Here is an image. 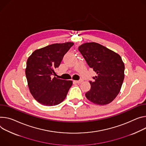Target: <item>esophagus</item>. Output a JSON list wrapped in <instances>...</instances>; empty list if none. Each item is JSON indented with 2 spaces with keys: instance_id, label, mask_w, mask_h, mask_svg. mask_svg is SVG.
Wrapping results in <instances>:
<instances>
[{
  "instance_id": "1",
  "label": "esophagus",
  "mask_w": 146,
  "mask_h": 146,
  "mask_svg": "<svg viewBox=\"0 0 146 146\" xmlns=\"http://www.w3.org/2000/svg\"><path fill=\"white\" fill-rule=\"evenodd\" d=\"M83 80L82 79H80V80H74L73 81V82H74V83H78V84H80V83H82L83 82Z\"/></svg>"
}]
</instances>
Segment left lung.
Masks as SVG:
<instances>
[{"label": "left lung", "instance_id": "left-lung-1", "mask_svg": "<svg viewBox=\"0 0 146 146\" xmlns=\"http://www.w3.org/2000/svg\"><path fill=\"white\" fill-rule=\"evenodd\" d=\"M90 68L97 75L90 81V90L86 98L97 105L111 102L121 90L125 74V65L120 55L98 43L89 42L78 47Z\"/></svg>", "mask_w": 146, "mask_h": 146}]
</instances>
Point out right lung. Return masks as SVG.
Instances as JSON below:
<instances>
[{"instance_id": "1", "label": "right lung", "mask_w": 146, "mask_h": 146, "mask_svg": "<svg viewBox=\"0 0 146 146\" xmlns=\"http://www.w3.org/2000/svg\"><path fill=\"white\" fill-rule=\"evenodd\" d=\"M73 42L55 44L35 50L29 58L25 69L31 94L38 102L45 106L61 103L72 86L71 80L53 76Z\"/></svg>"}]
</instances>
